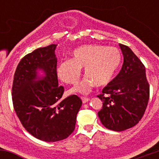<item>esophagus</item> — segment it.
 <instances>
[{
    "instance_id": "esophagus-1",
    "label": "esophagus",
    "mask_w": 159,
    "mask_h": 159,
    "mask_svg": "<svg viewBox=\"0 0 159 159\" xmlns=\"http://www.w3.org/2000/svg\"><path fill=\"white\" fill-rule=\"evenodd\" d=\"M81 100H82L83 103H86V102H89V98H84V97H82V98H81Z\"/></svg>"
}]
</instances>
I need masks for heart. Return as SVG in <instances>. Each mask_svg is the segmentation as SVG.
<instances>
[{
	"instance_id": "heart-1",
	"label": "heart",
	"mask_w": 159,
	"mask_h": 159,
	"mask_svg": "<svg viewBox=\"0 0 159 159\" xmlns=\"http://www.w3.org/2000/svg\"><path fill=\"white\" fill-rule=\"evenodd\" d=\"M72 59L59 63L58 78L67 84H75L84 68V79L70 90V92L85 94L95 86H105L113 79L121 61V54L117 48L96 44L83 45L72 52Z\"/></svg>"
}]
</instances>
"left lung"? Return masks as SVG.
<instances>
[{
    "label": "left lung",
    "mask_w": 159,
    "mask_h": 159,
    "mask_svg": "<svg viewBox=\"0 0 159 159\" xmlns=\"http://www.w3.org/2000/svg\"><path fill=\"white\" fill-rule=\"evenodd\" d=\"M124 57L116 77L98 97L103 102L98 115L107 129L116 131L129 129L139 123L149 99L145 68L128 46L119 44Z\"/></svg>",
    "instance_id": "obj_1"
}]
</instances>
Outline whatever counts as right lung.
I'll use <instances>...</instances> for the list:
<instances>
[{
    "mask_svg": "<svg viewBox=\"0 0 159 159\" xmlns=\"http://www.w3.org/2000/svg\"><path fill=\"white\" fill-rule=\"evenodd\" d=\"M57 44L40 48L25 55L14 75L12 102L22 125L39 140L54 142L74 131L77 114L82 105L75 94L61 100L65 91L58 86ZM42 70L45 75H38Z\"/></svg>",
    "mask_w": 159,
    "mask_h": 159,
    "instance_id": "1",
    "label": "right lung"
}]
</instances>
